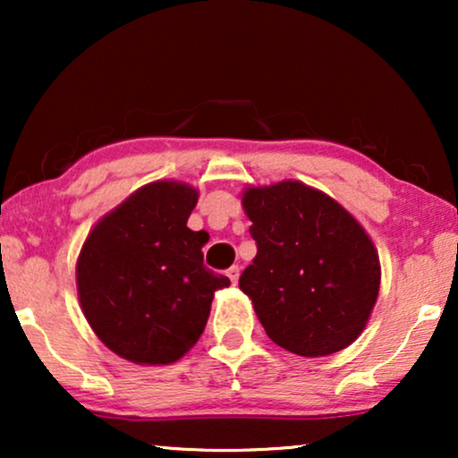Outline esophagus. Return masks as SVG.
<instances>
[{
	"label": "esophagus",
	"mask_w": 458,
	"mask_h": 458,
	"mask_svg": "<svg viewBox=\"0 0 458 458\" xmlns=\"http://www.w3.org/2000/svg\"><path fill=\"white\" fill-rule=\"evenodd\" d=\"M240 273H242V268L240 267H237V265H233V267H231L229 268V271H227V277L231 279V284H237V281H240Z\"/></svg>",
	"instance_id": "34e87169"
}]
</instances>
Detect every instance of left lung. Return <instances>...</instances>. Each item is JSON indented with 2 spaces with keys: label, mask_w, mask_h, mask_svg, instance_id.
Wrapping results in <instances>:
<instances>
[{
  "label": "left lung",
  "mask_w": 458,
  "mask_h": 458,
  "mask_svg": "<svg viewBox=\"0 0 458 458\" xmlns=\"http://www.w3.org/2000/svg\"><path fill=\"white\" fill-rule=\"evenodd\" d=\"M242 206L256 256L240 277L267 335L298 356H327L362 334L381 267L362 225L300 181L246 187Z\"/></svg>",
  "instance_id": "1"
}]
</instances>
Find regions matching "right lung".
I'll list each match as a JSON object with an SVG mask.
<instances>
[{"label":"right lung","instance_id":"add662e5","mask_svg":"<svg viewBox=\"0 0 458 458\" xmlns=\"http://www.w3.org/2000/svg\"><path fill=\"white\" fill-rule=\"evenodd\" d=\"M196 187L154 181L104 215L77 259L81 310L106 348L135 365H171L199 340L216 290L204 231L187 218Z\"/></svg>","mask_w":458,"mask_h":458}]
</instances>
